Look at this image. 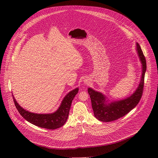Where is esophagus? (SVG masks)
Returning a JSON list of instances; mask_svg holds the SVG:
<instances>
[{
    "label": "esophagus",
    "mask_w": 158,
    "mask_h": 158,
    "mask_svg": "<svg viewBox=\"0 0 158 158\" xmlns=\"http://www.w3.org/2000/svg\"><path fill=\"white\" fill-rule=\"evenodd\" d=\"M88 82L86 80H85V81H84V83H85L86 84V83H88Z\"/></svg>",
    "instance_id": "obj_1"
}]
</instances>
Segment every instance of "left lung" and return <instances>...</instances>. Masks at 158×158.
Masks as SVG:
<instances>
[{
  "label": "left lung",
  "instance_id": "left-lung-1",
  "mask_svg": "<svg viewBox=\"0 0 158 158\" xmlns=\"http://www.w3.org/2000/svg\"><path fill=\"white\" fill-rule=\"evenodd\" d=\"M136 48L142 64V75L139 85L135 92L129 97L117 101L106 103L108 100L102 93L88 88L91 104L95 117L98 120L110 122L124 116L133 109L139 102L143 94L144 75L146 70V61L140 45L137 43Z\"/></svg>",
  "mask_w": 158,
  "mask_h": 158
}]
</instances>
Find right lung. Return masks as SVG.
I'll use <instances>...</instances> for the list:
<instances>
[{
  "label": "right lung",
  "instance_id": "add662e5",
  "mask_svg": "<svg viewBox=\"0 0 158 158\" xmlns=\"http://www.w3.org/2000/svg\"><path fill=\"white\" fill-rule=\"evenodd\" d=\"M79 91L76 88L66 95L59 109L52 114H39L26 111L19 105L13 96L15 106L23 118L31 124L40 127L54 130L63 126L67 121L72 102Z\"/></svg>",
  "mask_w": 158,
  "mask_h": 158
}]
</instances>
